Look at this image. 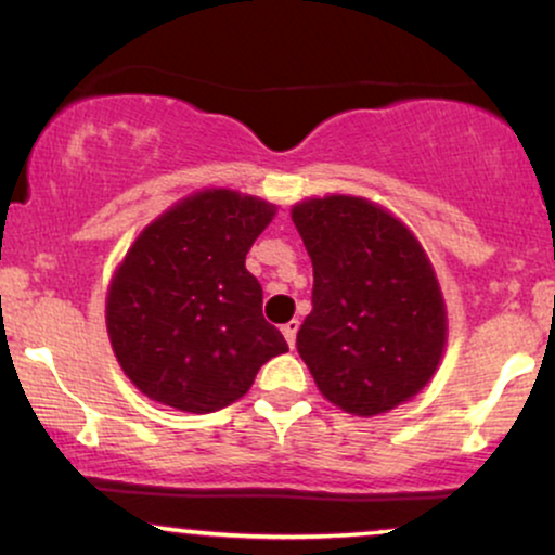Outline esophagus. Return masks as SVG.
<instances>
[{
  "instance_id": "1",
  "label": "esophagus",
  "mask_w": 555,
  "mask_h": 555,
  "mask_svg": "<svg viewBox=\"0 0 555 555\" xmlns=\"http://www.w3.org/2000/svg\"><path fill=\"white\" fill-rule=\"evenodd\" d=\"M297 328H299L297 318H292L289 323H284V326H282V334H284V339H286V344H289V347H295V341H297Z\"/></svg>"
}]
</instances>
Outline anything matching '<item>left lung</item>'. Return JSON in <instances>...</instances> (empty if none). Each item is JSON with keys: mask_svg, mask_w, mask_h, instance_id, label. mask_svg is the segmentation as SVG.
<instances>
[{"mask_svg": "<svg viewBox=\"0 0 555 555\" xmlns=\"http://www.w3.org/2000/svg\"><path fill=\"white\" fill-rule=\"evenodd\" d=\"M292 221L313 260L297 352L318 391L358 417L410 401L441 365L449 328L428 253L367 197H308Z\"/></svg>", "mask_w": 555, "mask_h": 555, "instance_id": "left-lung-1", "label": "left lung"}]
</instances>
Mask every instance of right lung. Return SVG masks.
<instances>
[{"label":"right lung","instance_id":"right-lung-1","mask_svg":"<svg viewBox=\"0 0 555 555\" xmlns=\"http://www.w3.org/2000/svg\"><path fill=\"white\" fill-rule=\"evenodd\" d=\"M276 206L208 188L151 221L106 295V331L140 393L208 415L250 391L286 341L263 318V289L245 256Z\"/></svg>","mask_w":555,"mask_h":555}]
</instances>
